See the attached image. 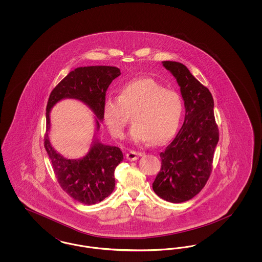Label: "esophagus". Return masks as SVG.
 Instances as JSON below:
<instances>
[{
    "mask_svg": "<svg viewBox=\"0 0 262 262\" xmlns=\"http://www.w3.org/2000/svg\"><path fill=\"white\" fill-rule=\"evenodd\" d=\"M143 155V153H141V152H137V151H133V150H130V151H128L127 153H126V158L129 160V161H136L137 160L140 156H142Z\"/></svg>",
    "mask_w": 262,
    "mask_h": 262,
    "instance_id": "esophagus-1",
    "label": "esophagus"
}]
</instances>
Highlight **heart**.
<instances>
[{
  "instance_id": "heart-1",
  "label": "heart",
  "mask_w": 262,
  "mask_h": 262,
  "mask_svg": "<svg viewBox=\"0 0 262 262\" xmlns=\"http://www.w3.org/2000/svg\"><path fill=\"white\" fill-rule=\"evenodd\" d=\"M184 110L181 96L152 78L134 79L120 89L118 98L105 100L103 114L114 137L124 135L133 114L135 124L129 130L136 142L162 144L173 137Z\"/></svg>"
}]
</instances>
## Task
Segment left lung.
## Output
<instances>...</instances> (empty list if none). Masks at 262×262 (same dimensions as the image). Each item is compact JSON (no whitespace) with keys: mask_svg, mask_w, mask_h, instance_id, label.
<instances>
[{"mask_svg":"<svg viewBox=\"0 0 262 262\" xmlns=\"http://www.w3.org/2000/svg\"><path fill=\"white\" fill-rule=\"evenodd\" d=\"M162 64L180 86L186 114L181 129L160 153L162 166L152 187L163 200L181 203L194 198L205 186L219 134L210 91L185 64L170 61Z\"/></svg>","mask_w":262,"mask_h":262,"instance_id":"left-lung-1","label":"left lung"}]
</instances>
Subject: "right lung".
<instances>
[{"instance_id":"right-lung-1","label":"right lung","mask_w":262,"mask_h":262,"mask_svg":"<svg viewBox=\"0 0 262 262\" xmlns=\"http://www.w3.org/2000/svg\"><path fill=\"white\" fill-rule=\"evenodd\" d=\"M121 75L120 69L110 66L76 68L53 89L46 108L44 146L55 174L62 189L83 204H95L109 196L115 188V170L123 161V152L117 146L100 142L97 137L103 122L106 91ZM63 99L82 101L95 114L96 132L88 154L78 160L63 158L51 146L49 139L51 108Z\"/></svg>"}]
</instances>
